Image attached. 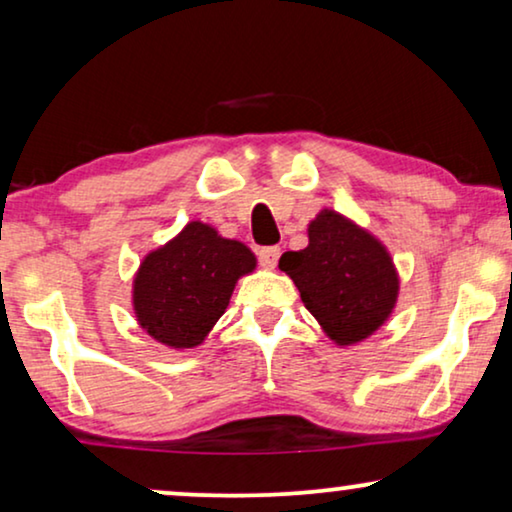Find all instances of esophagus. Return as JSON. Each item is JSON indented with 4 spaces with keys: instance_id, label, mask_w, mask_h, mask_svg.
Masks as SVG:
<instances>
[{
    "instance_id": "esophagus-1",
    "label": "esophagus",
    "mask_w": 512,
    "mask_h": 512,
    "mask_svg": "<svg viewBox=\"0 0 512 512\" xmlns=\"http://www.w3.org/2000/svg\"><path fill=\"white\" fill-rule=\"evenodd\" d=\"M279 254H282L279 247H261V249H258V261H261L263 268L272 270L279 261Z\"/></svg>"
}]
</instances>
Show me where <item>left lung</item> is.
Listing matches in <instances>:
<instances>
[{"instance_id":"left-lung-1","label":"left lung","mask_w":512,"mask_h":512,"mask_svg":"<svg viewBox=\"0 0 512 512\" xmlns=\"http://www.w3.org/2000/svg\"><path fill=\"white\" fill-rule=\"evenodd\" d=\"M307 247L286 251L279 270L338 347L370 338L387 324L398 300V272L387 247L335 209H321L307 226Z\"/></svg>"}]
</instances>
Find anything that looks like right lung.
I'll list each match as a JSON object with an SVG mask.
<instances>
[{
	"instance_id": "add662e5",
	"label": "right lung",
	"mask_w": 512,
	"mask_h": 512,
	"mask_svg": "<svg viewBox=\"0 0 512 512\" xmlns=\"http://www.w3.org/2000/svg\"><path fill=\"white\" fill-rule=\"evenodd\" d=\"M254 270L256 256L247 244L221 237L209 223L188 221L139 263L132 310L160 345L193 349L226 312L237 279Z\"/></svg>"
}]
</instances>
